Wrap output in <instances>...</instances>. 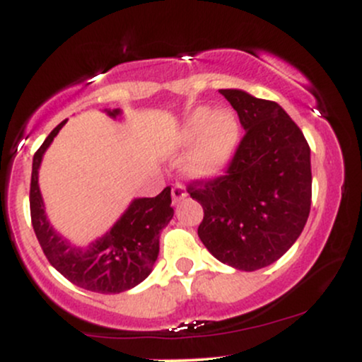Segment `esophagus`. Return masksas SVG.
<instances>
[{"instance_id":"esophagus-1","label":"esophagus","mask_w":362,"mask_h":362,"mask_svg":"<svg viewBox=\"0 0 362 362\" xmlns=\"http://www.w3.org/2000/svg\"><path fill=\"white\" fill-rule=\"evenodd\" d=\"M185 195H187V192H185L184 185H182V184H175V185L172 187V199H173V202L182 201V199H184Z\"/></svg>"}]
</instances>
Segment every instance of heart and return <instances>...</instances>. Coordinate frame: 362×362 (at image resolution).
<instances>
[{
	"label": "heart",
	"mask_w": 362,
	"mask_h": 362,
	"mask_svg": "<svg viewBox=\"0 0 362 362\" xmlns=\"http://www.w3.org/2000/svg\"><path fill=\"white\" fill-rule=\"evenodd\" d=\"M238 141L240 124L233 112L211 114L207 107H197L178 129L175 146L194 144L184 160V172L192 178H207L218 175L230 163Z\"/></svg>",
	"instance_id": "1"
}]
</instances>
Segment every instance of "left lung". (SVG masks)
<instances>
[{
    "instance_id": "left-lung-1",
    "label": "left lung",
    "mask_w": 362,
    "mask_h": 362,
    "mask_svg": "<svg viewBox=\"0 0 362 362\" xmlns=\"http://www.w3.org/2000/svg\"><path fill=\"white\" fill-rule=\"evenodd\" d=\"M245 134L223 175L187 192L204 209L199 238L223 264L257 271L281 259L305 228L311 206L310 146L279 103L219 90Z\"/></svg>"
}]
</instances>
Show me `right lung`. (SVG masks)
Returning <instances> with one entry per match:
<instances>
[{
    "mask_svg": "<svg viewBox=\"0 0 362 362\" xmlns=\"http://www.w3.org/2000/svg\"><path fill=\"white\" fill-rule=\"evenodd\" d=\"M107 114L117 117L120 110H107ZM64 124L66 120H62L52 129L34 155L30 180L32 226L47 260L66 279L93 293H122L146 279L158 259L160 231L173 218L170 187H165L156 197L134 199L112 230L90 247L78 248L66 242L49 224L39 189L40 161Z\"/></svg>",
    "mask_w": 362,
    "mask_h": 362,
    "instance_id": "add662e5",
    "label": "right lung"
}]
</instances>
